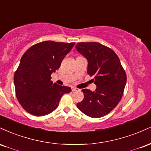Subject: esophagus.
<instances>
[{
	"instance_id": "esophagus-1",
	"label": "esophagus",
	"mask_w": 151,
	"mask_h": 151,
	"mask_svg": "<svg viewBox=\"0 0 151 151\" xmlns=\"http://www.w3.org/2000/svg\"><path fill=\"white\" fill-rule=\"evenodd\" d=\"M72 91H79V89H77V88H74V87H72Z\"/></svg>"
}]
</instances>
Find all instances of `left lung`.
<instances>
[{"mask_svg":"<svg viewBox=\"0 0 151 151\" xmlns=\"http://www.w3.org/2000/svg\"><path fill=\"white\" fill-rule=\"evenodd\" d=\"M78 52L88 62L87 73L94 76V91L81 90L84 99L77 108L91 118L104 116L116 106L122 98L126 84V74L116 54L98 42H79L75 45Z\"/></svg>","mask_w":151,"mask_h":151,"instance_id":"8db88e82","label":"left lung"}]
</instances>
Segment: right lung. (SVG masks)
Instances as JSON below:
<instances>
[{
	"mask_svg": "<svg viewBox=\"0 0 151 151\" xmlns=\"http://www.w3.org/2000/svg\"><path fill=\"white\" fill-rule=\"evenodd\" d=\"M74 42L44 41L29 48L20 59L14 75L16 96L27 112L36 116L47 115L58 107L69 86L53 83L51 74L60 68Z\"/></svg>",
	"mask_w": 151,
	"mask_h": 151,
	"instance_id": "1",
	"label": "right lung"
}]
</instances>
